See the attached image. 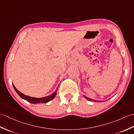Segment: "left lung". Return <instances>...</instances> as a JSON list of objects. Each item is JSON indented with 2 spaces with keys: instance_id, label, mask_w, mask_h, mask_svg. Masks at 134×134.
<instances>
[{
  "instance_id": "1",
  "label": "left lung",
  "mask_w": 134,
  "mask_h": 134,
  "mask_svg": "<svg viewBox=\"0 0 134 134\" xmlns=\"http://www.w3.org/2000/svg\"><path fill=\"white\" fill-rule=\"evenodd\" d=\"M84 97H85L86 99H87L88 100H90V101H91V102H102V100H94V99H90V98H88V97H87L86 96H85V95H83Z\"/></svg>"
}]
</instances>
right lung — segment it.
<instances>
[{
    "mask_svg": "<svg viewBox=\"0 0 134 134\" xmlns=\"http://www.w3.org/2000/svg\"><path fill=\"white\" fill-rule=\"evenodd\" d=\"M12 86H13V87H14V90H15V91L16 92L17 94L19 95L21 98L24 99V100L28 101L30 103H32V104L46 103H47L50 100H51L52 99H53L55 97L56 95H57L58 87H59V86H58V88H57V90H56L55 92H53L52 94L49 95L47 96H44V97L38 98L31 97V96H27L26 95H24V94H23V93H21L20 91H18V90L16 89V88L15 87V86L13 85V83H12Z\"/></svg>",
    "mask_w": 134,
    "mask_h": 134,
    "instance_id": "right-lung-1",
    "label": "right lung"
}]
</instances>
